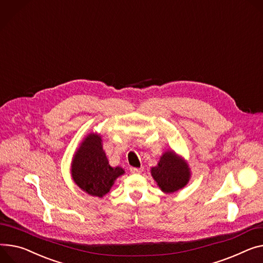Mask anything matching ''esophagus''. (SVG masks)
Segmentation results:
<instances>
[{
	"mask_svg": "<svg viewBox=\"0 0 263 263\" xmlns=\"http://www.w3.org/2000/svg\"><path fill=\"white\" fill-rule=\"evenodd\" d=\"M129 171L133 174H140V173L143 172V167H140V168L139 167H130Z\"/></svg>",
	"mask_w": 263,
	"mask_h": 263,
	"instance_id": "1",
	"label": "esophagus"
}]
</instances>
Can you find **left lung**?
I'll return each mask as SVG.
<instances>
[{
	"mask_svg": "<svg viewBox=\"0 0 263 263\" xmlns=\"http://www.w3.org/2000/svg\"><path fill=\"white\" fill-rule=\"evenodd\" d=\"M151 173L158 186L165 194L183 189L191 179L186 161L174 151H167L161 156L158 165L152 167Z\"/></svg>",
	"mask_w": 263,
	"mask_h": 263,
	"instance_id": "obj_1",
	"label": "left lung"
}]
</instances>
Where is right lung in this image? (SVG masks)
Masks as SVG:
<instances>
[{"instance_id": "add662e5", "label": "right lung", "mask_w": 263, "mask_h": 263, "mask_svg": "<svg viewBox=\"0 0 263 263\" xmlns=\"http://www.w3.org/2000/svg\"><path fill=\"white\" fill-rule=\"evenodd\" d=\"M123 174L122 167L109 165L102 138L98 134H88L72 158L71 177L74 183L90 196L102 198Z\"/></svg>"}]
</instances>
